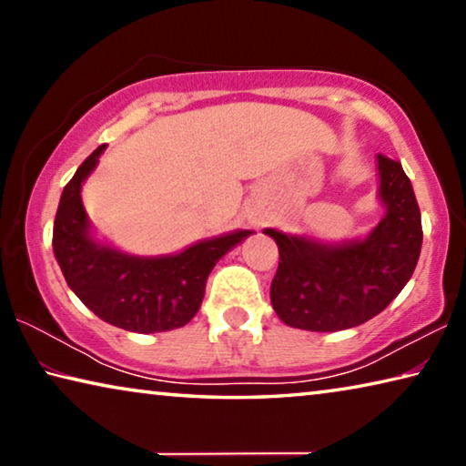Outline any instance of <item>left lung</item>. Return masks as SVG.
Listing matches in <instances>:
<instances>
[{"instance_id":"1","label":"left lung","mask_w":466,"mask_h":466,"mask_svg":"<svg viewBox=\"0 0 466 466\" xmlns=\"http://www.w3.org/2000/svg\"><path fill=\"white\" fill-rule=\"evenodd\" d=\"M386 216L366 240L325 247L265 230L278 242L271 304L286 325L304 330L358 327L382 312L411 279L421 250V214L411 180L392 157L378 154Z\"/></svg>"}]
</instances>
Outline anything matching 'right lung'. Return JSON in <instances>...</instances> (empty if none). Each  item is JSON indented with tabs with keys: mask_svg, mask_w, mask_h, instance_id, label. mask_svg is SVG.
Segmentation results:
<instances>
[{
	"mask_svg": "<svg viewBox=\"0 0 466 466\" xmlns=\"http://www.w3.org/2000/svg\"><path fill=\"white\" fill-rule=\"evenodd\" d=\"M105 146L86 157L61 193L53 226V250L67 286L110 325L133 333H160L187 325L205 294L211 269L250 232L205 240L175 257L139 258L94 242L88 236L80 188Z\"/></svg>",
	"mask_w": 466,
	"mask_h": 466,
	"instance_id": "add662e5",
	"label": "right lung"
}]
</instances>
